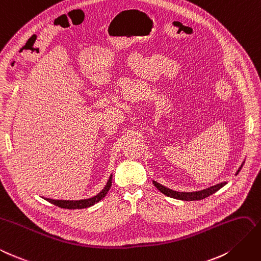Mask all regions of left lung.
<instances>
[{"mask_svg":"<svg viewBox=\"0 0 261 261\" xmlns=\"http://www.w3.org/2000/svg\"><path fill=\"white\" fill-rule=\"evenodd\" d=\"M243 166H244V163L242 164L241 167L238 168L236 175L238 174L239 171H241V169H242ZM152 183H153V186L156 187L161 193H164L165 195L169 196V198L178 199V200H182V201H198V200H203V199L207 198V196L212 195L213 193H215L221 188H223L225 185H226L227 182H221L216 186L210 187L207 189H204V190H201V191H195V192H178V191H173V190L169 189L167 187H164L163 185H160V183H158L156 181H152Z\"/></svg>","mask_w":261,"mask_h":261,"instance_id":"8db88e82","label":"left lung"}]
</instances>
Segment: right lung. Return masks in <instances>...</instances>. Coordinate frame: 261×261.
I'll return each instance as SVG.
<instances>
[{
    "label": "right lung",
    "instance_id": "obj_1",
    "mask_svg": "<svg viewBox=\"0 0 261 261\" xmlns=\"http://www.w3.org/2000/svg\"><path fill=\"white\" fill-rule=\"evenodd\" d=\"M112 178H113V174L110 175V178L107 182V185L102 189V191L100 193H97L96 195L92 196L90 199H84V200H78V201H69V200H53V199H45L49 203L55 204L56 206H59L61 208H68V210H75V208H87L94 205L95 203L100 202L107 193L109 192V190L112 186Z\"/></svg>",
    "mask_w": 261,
    "mask_h": 261
}]
</instances>
